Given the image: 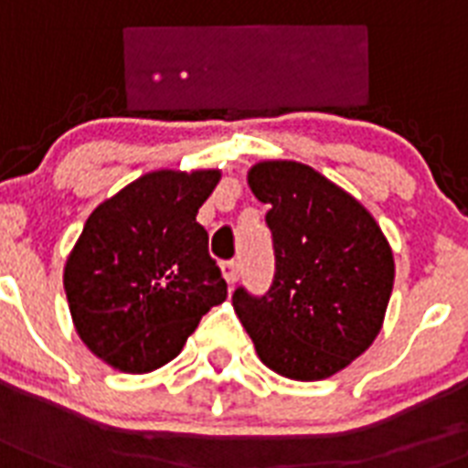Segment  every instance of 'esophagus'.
Here are the masks:
<instances>
[{
	"label": "esophagus",
	"instance_id": "1",
	"mask_svg": "<svg viewBox=\"0 0 468 468\" xmlns=\"http://www.w3.org/2000/svg\"><path fill=\"white\" fill-rule=\"evenodd\" d=\"M221 271H223V279L233 286L235 281H238V276H240V261L238 260H228L221 264Z\"/></svg>",
	"mask_w": 468,
	"mask_h": 468
}]
</instances>
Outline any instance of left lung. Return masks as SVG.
Listing matches in <instances>:
<instances>
[{
    "instance_id": "left-lung-1",
    "label": "left lung",
    "mask_w": 468,
    "mask_h": 468,
    "mask_svg": "<svg viewBox=\"0 0 468 468\" xmlns=\"http://www.w3.org/2000/svg\"><path fill=\"white\" fill-rule=\"evenodd\" d=\"M247 182L269 207L276 271L267 293L235 288V313L273 372L329 378L382 326L394 286L389 242L358 201L310 165L257 163Z\"/></svg>"
}]
</instances>
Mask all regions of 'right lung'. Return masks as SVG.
I'll return each mask as SVG.
<instances>
[{"mask_svg":"<svg viewBox=\"0 0 468 468\" xmlns=\"http://www.w3.org/2000/svg\"><path fill=\"white\" fill-rule=\"evenodd\" d=\"M218 177V170L148 173L89 216L64 267V291L76 332L108 366H165L226 300L208 233L197 223Z\"/></svg>","mask_w":468,"mask_h":468,"instance_id":"1","label":"right lung"}]
</instances>
